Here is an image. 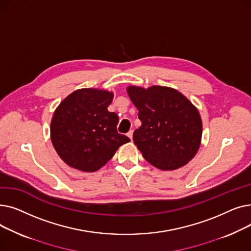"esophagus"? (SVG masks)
I'll use <instances>...</instances> for the list:
<instances>
[{
	"label": "esophagus",
	"instance_id": "obj_1",
	"mask_svg": "<svg viewBox=\"0 0 251 251\" xmlns=\"http://www.w3.org/2000/svg\"><path fill=\"white\" fill-rule=\"evenodd\" d=\"M127 136H128L131 140H132V138H133V131H132V130H130L129 132L127 133Z\"/></svg>",
	"mask_w": 251,
	"mask_h": 251
}]
</instances>
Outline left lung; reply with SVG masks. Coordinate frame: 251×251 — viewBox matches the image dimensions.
I'll return each instance as SVG.
<instances>
[{
  "label": "left lung",
  "instance_id": "1",
  "mask_svg": "<svg viewBox=\"0 0 251 251\" xmlns=\"http://www.w3.org/2000/svg\"><path fill=\"white\" fill-rule=\"evenodd\" d=\"M127 92L141 121L133 141L144 159L163 171L176 170L191 161L202 135L201 118L192 102L167 86H129Z\"/></svg>",
  "mask_w": 251,
  "mask_h": 251
}]
</instances>
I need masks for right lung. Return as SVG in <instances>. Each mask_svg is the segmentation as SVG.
Segmentation results:
<instances>
[{
	"instance_id": "1",
	"label": "right lung",
	"mask_w": 251,
	"mask_h": 251,
	"mask_svg": "<svg viewBox=\"0 0 251 251\" xmlns=\"http://www.w3.org/2000/svg\"><path fill=\"white\" fill-rule=\"evenodd\" d=\"M113 92L97 88L77 89L58 105L50 122V139L68 166L95 172L107 164L130 139L119 134L118 115L109 112Z\"/></svg>"
}]
</instances>
